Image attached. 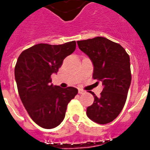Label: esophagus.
Listing matches in <instances>:
<instances>
[{
	"label": "esophagus",
	"mask_w": 150,
	"mask_h": 150,
	"mask_svg": "<svg viewBox=\"0 0 150 150\" xmlns=\"http://www.w3.org/2000/svg\"><path fill=\"white\" fill-rule=\"evenodd\" d=\"M85 91L84 90H81V89H79V94H84Z\"/></svg>",
	"instance_id": "1"
}]
</instances>
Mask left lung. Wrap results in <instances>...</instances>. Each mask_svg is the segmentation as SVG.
Listing matches in <instances>:
<instances>
[{
	"label": "left lung",
	"instance_id": "8db88e82",
	"mask_svg": "<svg viewBox=\"0 0 150 150\" xmlns=\"http://www.w3.org/2000/svg\"><path fill=\"white\" fill-rule=\"evenodd\" d=\"M77 43L92 62L93 79L104 85L99 98L90 91L94 100L87 108V116L98 124H108L120 114L127 98L131 83L129 56L120 44L101 36Z\"/></svg>",
	"mask_w": 150,
	"mask_h": 150
}]
</instances>
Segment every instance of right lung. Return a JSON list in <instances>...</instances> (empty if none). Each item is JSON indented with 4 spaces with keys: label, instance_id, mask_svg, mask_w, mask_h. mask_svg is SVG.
<instances>
[{
    "label": "right lung",
    "instance_id": "obj_1",
    "mask_svg": "<svg viewBox=\"0 0 150 150\" xmlns=\"http://www.w3.org/2000/svg\"><path fill=\"white\" fill-rule=\"evenodd\" d=\"M75 41L62 45L36 44L23 51L15 65L20 98L33 121L45 129L56 127L64 120L67 105L78 94L73 87L51 84L63 60L75 50Z\"/></svg>",
    "mask_w": 150,
    "mask_h": 150
}]
</instances>
